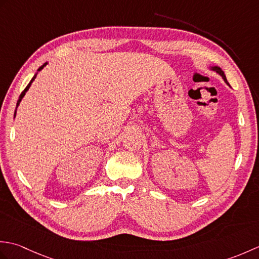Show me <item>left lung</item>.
<instances>
[{"mask_svg":"<svg viewBox=\"0 0 259 259\" xmlns=\"http://www.w3.org/2000/svg\"><path fill=\"white\" fill-rule=\"evenodd\" d=\"M212 70L213 71H216V72L217 73H219V74H221L222 76H223V79H224V81L225 82H227V79H226V75H225V73H224V71L221 69V68H219V67H212ZM227 83H228V82H227Z\"/></svg>","mask_w":259,"mask_h":259,"instance_id":"1","label":"left lung"}]
</instances>
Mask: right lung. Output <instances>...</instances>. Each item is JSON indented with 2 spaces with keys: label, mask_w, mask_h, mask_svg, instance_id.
I'll return each mask as SVG.
<instances>
[{
  "label": "right lung",
  "mask_w": 259,
  "mask_h": 259,
  "mask_svg": "<svg viewBox=\"0 0 259 259\" xmlns=\"http://www.w3.org/2000/svg\"><path fill=\"white\" fill-rule=\"evenodd\" d=\"M45 65H47V63H45V64H43V65H41V67L37 69V71H40V70H42L43 68H45ZM35 76H36V74H35L34 76H33V78H32V80L30 81V83L26 85V88H25V89H24L23 91H22V93H21V95H20V98H19V100H18V103H16V104H18V106H19V103H20V101L22 100V98H23V97H24V95H25V92H26L27 90H29V88H30V85H31V83H32V82H33V80H34V79H35ZM15 112H16V111H15Z\"/></svg>",
  "instance_id": "right-lung-1"
}]
</instances>
